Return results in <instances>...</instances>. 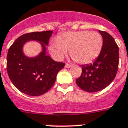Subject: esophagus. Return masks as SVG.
I'll use <instances>...</instances> for the list:
<instances>
[{
  "mask_svg": "<svg viewBox=\"0 0 128 128\" xmlns=\"http://www.w3.org/2000/svg\"><path fill=\"white\" fill-rule=\"evenodd\" d=\"M65 67L66 68H70L72 67V66L70 65V64H66L65 65Z\"/></svg>",
  "mask_w": 128,
  "mask_h": 128,
  "instance_id": "obj_1",
  "label": "esophagus"
}]
</instances>
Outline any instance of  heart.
<instances>
[{
  "label": "heart",
  "instance_id": "1",
  "mask_svg": "<svg viewBox=\"0 0 128 128\" xmlns=\"http://www.w3.org/2000/svg\"><path fill=\"white\" fill-rule=\"evenodd\" d=\"M102 37L99 33L87 30L62 33L51 42L49 50L58 60L62 59L67 53L79 64H89L95 60L100 53Z\"/></svg>",
  "mask_w": 128,
  "mask_h": 128
}]
</instances>
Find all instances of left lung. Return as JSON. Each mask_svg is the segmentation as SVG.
<instances>
[{
  "mask_svg": "<svg viewBox=\"0 0 128 128\" xmlns=\"http://www.w3.org/2000/svg\"><path fill=\"white\" fill-rule=\"evenodd\" d=\"M103 38L100 53L93 64L82 65V74L76 80L77 86L93 93L108 86L115 78L118 66V47L108 33L98 30Z\"/></svg>",
  "mask_w": 128,
  "mask_h": 128,
  "instance_id": "1",
  "label": "left lung"
}]
</instances>
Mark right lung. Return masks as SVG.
<instances>
[{
  "mask_svg": "<svg viewBox=\"0 0 128 128\" xmlns=\"http://www.w3.org/2000/svg\"><path fill=\"white\" fill-rule=\"evenodd\" d=\"M53 31L32 32L21 35L9 48L7 55V72L15 87L26 95L39 96L51 89L57 73L65 64L53 60L46 55V46ZM36 41L42 52L33 58L24 53L23 47L29 41Z\"/></svg>",
  "mask_w": 128,
  "mask_h": 128,
  "instance_id": "1",
  "label": "right lung"
}]
</instances>
